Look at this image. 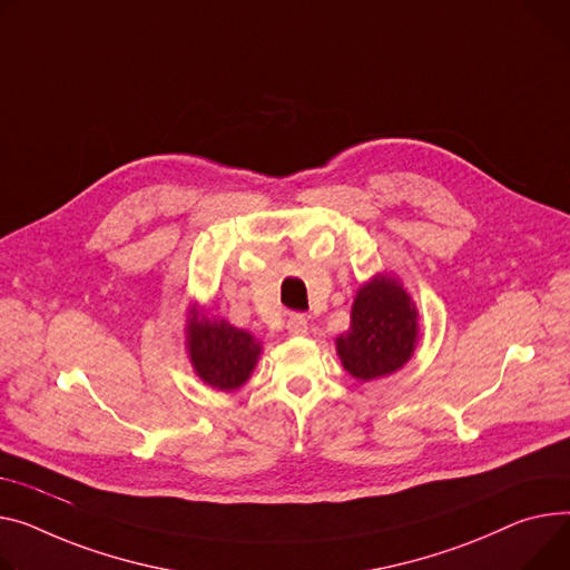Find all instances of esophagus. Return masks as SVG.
Returning <instances> with one entry per match:
<instances>
[{
  "mask_svg": "<svg viewBox=\"0 0 570 570\" xmlns=\"http://www.w3.org/2000/svg\"><path fill=\"white\" fill-rule=\"evenodd\" d=\"M286 330H288V334H293V336L307 334V330H309L307 316H305V314H291L288 321H286Z\"/></svg>",
  "mask_w": 570,
  "mask_h": 570,
  "instance_id": "esophagus-1",
  "label": "esophagus"
}]
</instances>
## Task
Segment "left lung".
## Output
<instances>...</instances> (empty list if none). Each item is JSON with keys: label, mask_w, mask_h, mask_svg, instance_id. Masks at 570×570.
<instances>
[{"label": "left lung", "mask_w": 570, "mask_h": 570, "mask_svg": "<svg viewBox=\"0 0 570 570\" xmlns=\"http://www.w3.org/2000/svg\"><path fill=\"white\" fill-rule=\"evenodd\" d=\"M351 318V332L336 338V353L357 381L390 375L412 357L420 325L410 295L392 277L362 286Z\"/></svg>", "instance_id": "8db88e82"}]
</instances>
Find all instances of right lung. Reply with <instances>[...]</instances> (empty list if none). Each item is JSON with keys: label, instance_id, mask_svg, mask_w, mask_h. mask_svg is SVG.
I'll return each instance as SVG.
<instances>
[{"label": "right lung", "instance_id": "1", "mask_svg": "<svg viewBox=\"0 0 570 570\" xmlns=\"http://www.w3.org/2000/svg\"><path fill=\"white\" fill-rule=\"evenodd\" d=\"M187 348L202 381L222 392L238 390L249 377L261 353V344H256L249 332L226 321L199 318V314L189 323Z\"/></svg>", "mask_w": 570, "mask_h": 570}]
</instances>
